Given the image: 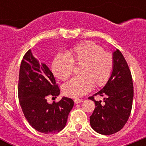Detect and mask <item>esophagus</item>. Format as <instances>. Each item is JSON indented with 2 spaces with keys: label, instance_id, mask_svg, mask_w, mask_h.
I'll return each instance as SVG.
<instances>
[{
  "label": "esophagus",
  "instance_id": "esophagus-1",
  "mask_svg": "<svg viewBox=\"0 0 146 146\" xmlns=\"http://www.w3.org/2000/svg\"><path fill=\"white\" fill-rule=\"evenodd\" d=\"M74 103H75V104H79V103L82 102V99H75L74 100Z\"/></svg>",
  "mask_w": 146,
  "mask_h": 146
}]
</instances>
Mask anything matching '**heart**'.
Returning <instances> with one entry per match:
<instances>
[{"mask_svg": "<svg viewBox=\"0 0 146 146\" xmlns=\"http://www.w3.org/2000/svg\"><path fill=\"white\" fill-rule=\"evenodd\" d=\"M74 66H80V76L74 77L63 86L66 96L78 98L91 91L94 85L104 86L109 79L113 67L112 55L93 42H86L54 58L51 69L55 77L66 80L72 75Z\"/></svg>", "mask_w": 146, "mask_h": 146, "instance_id": "obj_1", "label": "heart"}]
</instances>
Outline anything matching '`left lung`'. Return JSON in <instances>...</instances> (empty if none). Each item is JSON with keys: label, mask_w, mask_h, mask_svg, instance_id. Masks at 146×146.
Returning a JSON list of instances; mask_svg holds the SVG:
<instances>
[{"label": "left lung", "mask_w": 146, "mask_h": 146, "mask_svg": "<svg viewBox=\"0 0 146 146\" xmlns=\"http://www.w3.org/2000/svg\"><path fill=\"white\" fill-rule=\"evenodd\" d=\"M113 67L105 86L94 96H104V104L95 102L96 108L90 116V123L94 131L109 135L120 131L130 115L133 101V82L131 72L123 55L118 49L113 53Z\"/></svg>", "instance_id": "obj_1"}]
</instances>
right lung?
<instances>
[{
  "instance_id": "obj_1",
  "label": "right lung",
  "mask_w": 146,
  "mask_h": 146,
  "mask_svg": "<svg viewBox=\"0 0 146 146\" xmlns=\"http://www.w3.org/2000/svg\"><path fill=\"white\" fill-rule=\"evenodd\" d=\"M59 94L60 89L52 72L28 50L20 65L18 97L25 118L36 131L56 133L65 127L74 106L73 100L63 96L58 102H47L49 95L56 97Z\"/></svg>"
}]
</instances>
